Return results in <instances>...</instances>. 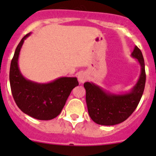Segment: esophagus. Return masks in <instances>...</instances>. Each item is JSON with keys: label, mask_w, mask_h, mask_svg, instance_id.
I'll use <instances>...</instances> for the list:
<instances>
[{"label": "esophagus", "mask_w": 156, "mask_h": 156, "mask_svg": "<svg viewBox=\"0 0 156 156\" xmlns=\"http://www.w3.org/2000/svg\"><path fill=\"white\" fill-rule=\"evenodd\" d=\"M78 81H79L80 83H81V84H82V83H84L87 80V75H86L84 72H81V73L78 74Z\"/></svg>", "instance_id": "34e87169"}]
</instances>
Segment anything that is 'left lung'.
Instances as JSON below:
<instances>
[{
  "mask_svg": "<svg viewBox=\"0 0 156 156\" xmlns=\"http://www.w3.org/2000/svg\"><path fill=\"white\" fill-rule=\"evenodd\" d=\"M140 65V75L130 92L112 94L92 82H85L86 103L90 117L101 125H115L125 121L136 109L144 94L146 83L145 63L142 52L136 46L131 53Z\"/></svg>",
  "mask_w": 156,
  "mask_h": 156,
  "instance_id": "1",
  "label": "left lung"
}]
</instances>
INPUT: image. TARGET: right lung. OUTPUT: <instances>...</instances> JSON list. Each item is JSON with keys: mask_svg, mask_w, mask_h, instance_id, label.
I'll return each instance as SVG.
<instances>
[{"mask_svg": "<svg viewBox=\"0 0 156 156\" xmlns=\"http://www.w3.org/2000/svg\"><path fill=\"white\" fill-rule=\"evenodd\" d=\"M30 34L23 37L11 61V91L17 106L25 114L38 120H50L60 114L71 91L78 85V81L75 77H61L46 84L26 79L19 68L18 59L24 41Z\"/></svg>", "mask_w": 156, "mask_h": 156, "instance_id": "obj_1", "label": "right lung"}]
</instances>
